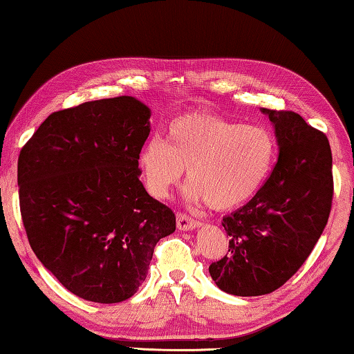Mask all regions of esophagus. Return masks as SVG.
<instances>
[{"mask_svg": "<svg viewBox=\"0 0 354 354\" xmlns=\"http://www.w3.org/2000/svg\"><path fill=\"white\" fill-rule=\"evenodd\" d=\"M176 225H178L179 230H194V229L198 227L200 223H198V221L192 219L191 216L178 213L176 214Z\"/></svg>", "mask_w": 354, "mask_h": 354, "instance_id": "1", "label": "esophagus"}]
</instances>
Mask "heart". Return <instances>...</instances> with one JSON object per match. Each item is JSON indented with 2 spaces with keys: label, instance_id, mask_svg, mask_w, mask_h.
<instances>
[{
  "label": "heart",
  "instance_id": "obj_1",
  "mask_svg": "<svg viewBox=\"0 0 354 354\" xmlns=\"http://www.w3.org/2000/svg\"><path fill=\"white\" fill-rule=\"evenodd\" d=\"M277 154L273 135L261 125H241L214 114H184L173 119L165 140H147L138 156L146 186L167 198L184 176L189 202H207L225 211L259 191Z\"/></svg>",
  "mask_w": 354,
  "mask_h": 354
}]
</instances>
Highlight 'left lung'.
I'll list each match as a JSON object with an SVG mask.
<instances>
[{
    "instance_id": "8db88e82",
    "label": "left lung",
    "mask_w": 354,
    "mask_h": 354,
    "mask_svg": "<svg viewBox=\"0 0 354 354\" xmlns=\"http://www.w3.org/2000/svg\"><path fill=\"white\" fill-rule=\"evenodd\" d=\"M275 129L278 160L250 202L223 218L229 254L209 266L224 292H273L307 261L328 224L334 181L324 133L292 111L261 108Z\"/></svg>"
}]
</instances>
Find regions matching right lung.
Listing matches in <instances>:
<instances>
[{"label":"right lung","instance_id":"1","mask_svg":"<svg viewBox=\"0 0 354 354\" xmlns=\"http://www.w3.org/2000/svg\"><path fill=\"white\" fill-rule=\"evenodd\" d=\"M151 109L135 97L95 100L52 113L19 156L20 213L31 250L77 297L130 299L173 211L140 181Z\"/></svg>","mask_w":354,"mask_h":354}]
</instances>
